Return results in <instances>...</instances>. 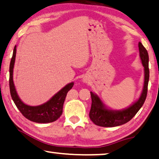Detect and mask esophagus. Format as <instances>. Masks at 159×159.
Returning <instances> with one entry per match:
<instances>
[{
	"label": "esophagus",
	"instance_id": "esophagus-1",
	"mask_svg": "<svg viewBox=\"0 0 159 159\" xmlns=\"http://www.w3.org/2000/svg\"><path fill=\"white\" fill-rule=\"evenodd\" d=\"M83 81L85 82V83H88V80L86 78H83Z\"/></svg>",
	"mask_w": 159,
	"mask_h": 159
}]
</instances>
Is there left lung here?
<instances>
[{
	"instance_id": "8db88e82",
	"label": "left lung",
	"mask_w": 159,
	"mask_h": 159,
	"mask_svg": "<svg viewBox=\"0 0 159 159\" xmlns=\"http://www.w3.org/2000/svg\"><path fill=\"white\" fill-rule=\"evenodd\" d=\"M138 47L142 63L145 68V81L140 97L136 102L128 108L123 111H111L105 108L98 96L91 92L92 106L89 112V117L96 125L103 127H113L126 124L136 115L145 102L149 81V57L148 51L140 42H139Z\"/></svg>"
}]
</instances>
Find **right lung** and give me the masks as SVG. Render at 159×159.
I'll return each instance as SVG.
<instances>
[{"label": "right lung", "instance_id": "right-lung-1", "mask_svg": "<svg viewBox=\"0 0 159 159\" xmlns=\"http://www.w3.org/2000/svg\"><path fill=\"white\" fill-rule=\"evenodd\" d=\"M16 46H14L13 55L9 66V88L11 98L21 113L31 121L40 124L51 123L57 120L62 113L63 104L67 93L73 86L74 83H70L57 93L47 102L39 106H30L23 103L16 92L13 82V69L16 57Z\"/></svg>", "mask_w": 159, "mask_h": 159}]
</instances>
